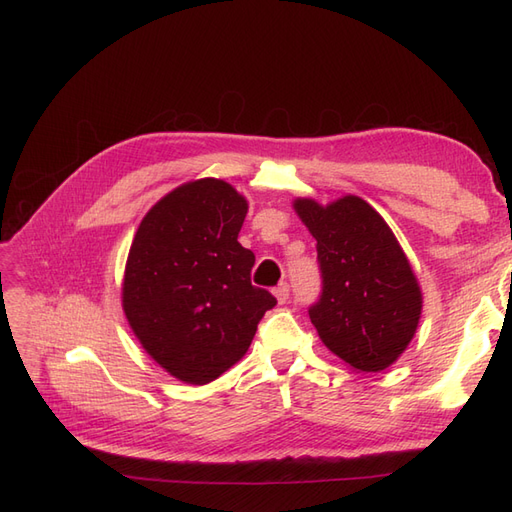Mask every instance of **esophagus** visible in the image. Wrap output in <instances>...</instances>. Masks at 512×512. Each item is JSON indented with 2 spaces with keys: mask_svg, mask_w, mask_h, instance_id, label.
Returning <instances> with one entry per match:
<instances>
[{
  "mask_svg": "<svg viewBox=\"0 0 512 512\" xmlns=\"http://www.w3.org/2000/svg\"><path fill=\"white\" fill-rule=\"evenodd\" d=\"M273 292H275L277 301H280V303H286V301H288V297H290V286L284 282V284L277 286Z\"/></svg>",
  "mask_w": 512,
  "mask_h": 512,
  "instance_id": "34e87169",
  "label": "esophagus"
}]
</instances>
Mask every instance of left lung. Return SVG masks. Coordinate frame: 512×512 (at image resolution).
<instances>
[{"mask_svg":"<svg viewBox=\"0 0 512 512\" xmlns=\"http://www.w3.org/2000/svg\"><path fill=\"white\" fill-rule=\"evenodd\" d=\"M294 209L318 241L322 290L307 312L324 346L354 369L389 367L414 337L423 307L391 228L356 196L329 207L299 198Z\"/></svg>","mask_w":512,"mask_h":512,"instance_id":"8db88e82","label":"left lung"}]
</instances>
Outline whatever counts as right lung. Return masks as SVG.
<instances>
[{
    "label": "right lung",
    "instance_id": "obj_1",
    "mask_svg": "<svg viewBox=\"0 0 512 512\" xmlns=\"http://www.w3.org/2000/svg\"><path fill=\"white\" fill-rule=\"evenodd\" d=\"M245 198L220 179L164 196L136 230L123 312L143 348L170 376L207 384L250 348L277 299L252 286V250L237 241Z\"/></svg>",
    "mask_w": 512,
    "mask_h": 512
}]
</instances>
